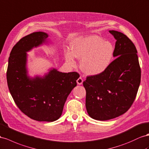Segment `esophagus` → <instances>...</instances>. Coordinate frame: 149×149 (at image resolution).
Segmentation results:
<instances>
[{
    "instance_id": "esophagus-1",
    "label": "esophagus",
    "mask_w": 149,
    "mask_h": 149,
    "mask_svg": "<svg viewBox=\"0 0 149 149\" xmlns=\"http://www.w3.org/2000/svg\"><path fill=\"white\" fill-rule=\"evenodd\" d=\"M77 83H78V84H82V83H83V79H82V78H81V77H79L78 79H77Z\"/></svg>"
}]
</instances>
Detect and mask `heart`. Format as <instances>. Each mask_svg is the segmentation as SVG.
Segmentation results:
<instances>
[{
  "mask_svg": "<svg viewBox=\"0 0 149 149\" xmlns=\"http://www.w3.org/2000/svg\"><path fill=\"white\" fill-rule=\"evenodd\" d=\"M115 48L112 44L98 36L80 38L72 42L71 51L65 52L66 61L71 66H76L75 59H81V68L88 75L103 73L109 67L113 59Z\"/></svg>",
  "mask_w": 149,
  "mask_h": 149,
  "instance_id": "1",
  "label": "heart"
}]
</instances>
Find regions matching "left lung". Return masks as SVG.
Wrapping results in <instances>:
<instances>
[{"mask_svg":"<svg viewBox=\"0 0 149 149\" xmlns=\"http://www.w3.org/2000/svg\"><path fill=\"white\" fill-rule=\"evenodd\" d=\"M116 39L112 61L103 73L88 76L86 108L91 118L104 121L123 115L135 99L141 78L137 51L126 35L109 31Z\"/></svg>","mask_w":149,"mask_h":149,"instance_id":"1","label":"left lung"}]
</instances>
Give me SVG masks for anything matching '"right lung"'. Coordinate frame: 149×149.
I'll return each mask as SVG.
<instances>
[{
	"instance_id": "1",
	"label": "right lung",
	"mask_w": 149,
	"mask_h": 149,
	"mask_svg": "<svg viewBox=\"0 0 149 149\" xmlns=\"http://www.w3.org/2000/svg\"><path fill=\"white\" fill-rule=\"evenodd\" d=\"M48 34L35 32L19 40L12 49L7 81L10 93L22 113L39 122H54L61 116L68 95L76 86V72L52 68L42 77L27 74V52L47 42Z\"/></svg>"
}]
</instances>
